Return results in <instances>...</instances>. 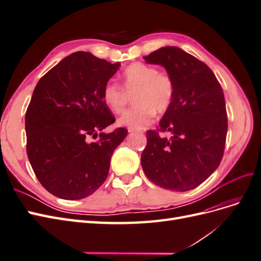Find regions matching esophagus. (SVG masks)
<instances>
[{
  "mask_svg": "<svg viewBox=\"0 0 261 261\" xmlns=\"http://www.w3.org/2000/svg\"><path fill=\"white\" fill-rule=\"evenodd\" d=\"M128 132H129V133H136V132H138V129H136V128H133V127H129V128H128Z\"/></svg>",
  "mask_w": 261,
  "mask_h": 261,
  "instance_id": "34e87169",
  "label": "esophagus"
}]
</instances>
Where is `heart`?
Wrapping results in <instances>:
<instances>
[{
	"label": "heart",
	"instance_id": "heart-1",
	"mask_svg": "<svg viewBox=\"0 0 261 261\" xmlns=\"http://www.w3.org/2000/svg\"><path fill=\"white\" fill-rule=\"evenodd\" d=\"M132 94L135 107L121 117L120 123L143 128L153 121L154 111L164 113L171 107L175 96L174 78L152 65L133 63L122 73V86L114 82L105 85L102 101L110 111L120 115L125 112Z\"/></svg>",
	"mask_w": 261,
	"mask_h": 261
}]
</instances>
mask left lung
I'll return each mask as SVG.
<instances>
[{"label": "left lung", "instance_id": "obj_1", "mask_svg": "<svg viewBox=\"0 0 261 261\" xmlns=\"http://www.w3.org/2000/svg\"><path fill=\"white\" fill-rule=\"evenodd\" d=\"M174 78L175 96L156 130H147L141 153L146 176L165 189L186 192L199 186L222 160L227 114L222 87L207 64L176 46L144 58ZM169 131L170 138L160 132Z\"/></svg>", "mask_w": 261, "mask_h": 261}]
</instances>
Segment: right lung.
I'll use <instances>...</instances> for the list:
<instances>
[{"mask_svg":"<svg viewBox=\"0 0 261 261\" xmlns=\"http://www.w3.org/2000/svg\"><path fill=\"white\" fill-rule=\"evenodd\" d=\"M118 66L75 52L36 86L25 117L27 155L38 180L59 198L83 199L96 192L108 177L115 148L127 136L123 127L101 132L115 122L102 89Z\"/></svg>","mask_w":261,"mask_h":261,"instance_id":"1","label":"right lung"}]
</instances>
